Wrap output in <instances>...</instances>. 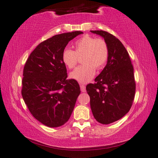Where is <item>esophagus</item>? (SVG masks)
<instances>
[{
    "label": "esophagus",
    "instance_id": "34e87169",
    "mask_svg": "<svg viewBox=\"0 0 158 158\" xmlns=\"http://www.w3.org/2000/svg\"><path fill=\"white\" fill-rule=\"evenodd\" d=\"M80 88L82 92H85L86 91V89H85V86L83 85L82 83H80Z\"/></svg>",
    "mask_w": 158,
    "mask_h": 158
}]
</instances>
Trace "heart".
Here are the masks:
<instances>
[{
  "instance_id": "1",
  "label": "heart",
  "mask_w": 158,
  "mask_h": 158,
  "mask_svg": "<svg viewBox=\"0 0 158 158\" xmlns=\"http://www.w3.org/2000/svg\"><path fill=\"white\" fill-rule=\"evenodd\" d=\"M75 50L65 48L62 54V61L69 69L77 64L79 57H81L83 64L71 73V78L80 83H88L93 79L96 69H100L106 64L109 56L107 43L102 38H95L89 35H84L76 40Z\"/></svg>"
}]
</instances>
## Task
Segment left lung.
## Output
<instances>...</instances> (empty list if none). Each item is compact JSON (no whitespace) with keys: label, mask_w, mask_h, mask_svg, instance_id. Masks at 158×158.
<instances>
[{"label":"left lung","mask_w":158,"mask_h":158,"mask_svg":"<svg viewBox=\"0 0 158 158\" xmlns=\"http://www.w3.org/2000/svg\"><path fill=\"white\" fill-rule=\"evenodd\" d=\"M91 32L104 38L109 56L106 67L95 79V83L86 86V90L95 119L108 124L130 110L136 89L134 69L129 53L118 38L105 31Z\"/></svg>","instance_id":"1"}]
</instances>
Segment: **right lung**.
Here are the masks:
<instances>
[{
  "label": "right lung",
  "instance_id": "1",
  "mask_svg": "<svg viewBox=\"0 0 158 158\" xmlns=\"http://www.w3.org/2000/svg\"><path fill=\"white\" fill-rule=\"evenodd\" d=\"M81 34L76 31L47 39L25 62L22 97L33 116L47 127H58L67 123L81 93L77 81L67 79L62 54L69 42Z\"/></svg>",
  "mask_w": 158,
  "mask_h": 158
}]
</instances>
